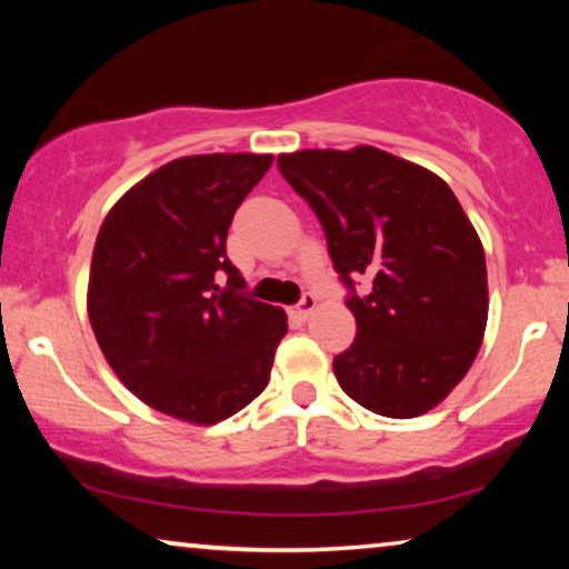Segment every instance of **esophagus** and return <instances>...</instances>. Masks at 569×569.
<instances>
[{
    "label": "esophagus",
    "mask_w": 569,
    "mask_h": 569,
    "mask_svg": "<svg viewBox=\"0 0 569 569\" xmlns=\"http://www.w3.org/2000/svg\"><path fill=\"white\" fill-rule=\"evenodd\" d=\"M313 310H316V298L313 295H306V298L300 300V306L292 308L290 313H292V318H298V321H308V316L313 313Z\"/></svg>",
    "instance_id": "esophagus-1"
}]
</instances>
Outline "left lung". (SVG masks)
Wrapping results in <instances>:
<instances>
[{"mask_svg": "<svg viewBox=\"0 0 569 569\" xmlns=\"http://www.w3.org/2000/svg\"><path fill=\"white\" fill-rule=\"evenodd\" d=\"M323 224L357 337L333 357L341 391L393 419L438 407L477 360L487 329L485 248L450 186L378 147L298 150L277 158ZM355 290V287H352Z\"/></svg>", "mask_w": 569, "mask_h": 569, "instance_id": "1", "label": "left lung"}]
</instances>
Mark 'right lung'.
<instances>
[{"mask_svg": "<svg viewBox=\"0 0 569 569\" xmlns=\"http://www.w3.org/2000/svg\"><path fill=\"white\" fill-rule=\"evenodd\" d=\"M274 154L170 160L131 186L98 230L88 316L116 378L160 415L217 425L269 383L287 333L282 308L238 295L232 214ZM229 274V290L216 284Z\"/></svg>", "mask_w": 569, "mask_h": 569, "instance_id": "add662e5", "label": "right lung"}]
</instances>
